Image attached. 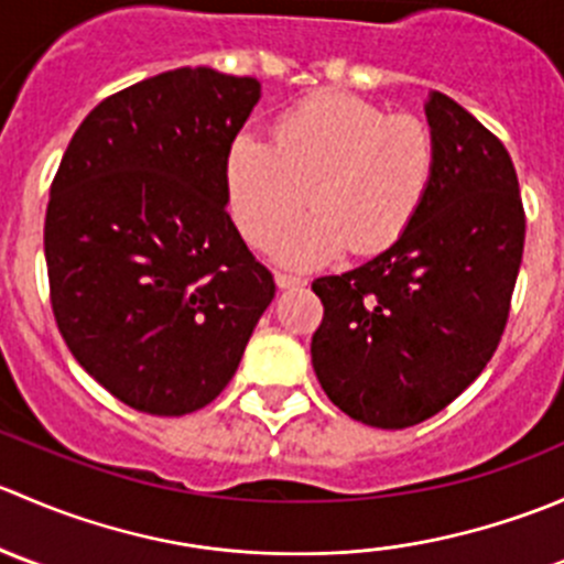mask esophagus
I'll list each match as a JSON object with an SVG mask.
<instances>
[{
    "mask_svg": "<svg viewBox=\"0 0 564 564\" xmlns=\"http://www.w3.org/2000/svg\"><path fill=\"white\" fill-rule=\"evenodd\" d=\"M275 283L278 289H294V286H303V278L297 275H286V272H275Z\"/></svg>",
    "mask_w": 564,
    "mask_h": 564,
    "instance_id": "obj_1",
    "label": "esophagus"
}]
</instances>
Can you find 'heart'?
Returning <instances> with one entry per match:
<instances>
[{
  "instance_id": "obj_1",
  "label": "heart",
  "mask_w": 564,
  "mask_h": 564,
  "mask_svg": "<svg viewBox=\"0 0 564 564\" xmlns=\"http://www.w3.org/2000/svg\"><path fill=\"white\" fill-rule=\"evenodd\" d=\"M436 144L414 117H390L357 95L327 93L289 108L275 141L242 133L226 155L231 218L250 246L278 240L275 259L314 267L349 248L355 256L388 250L406 235L434 182Z\"/></svg>"
}]
</instances>
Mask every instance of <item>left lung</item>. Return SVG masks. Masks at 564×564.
Wrapping results in <instances>:
<instances>
[{
	"mask_svg": "<svg viewBox=\"0 0 564 564\" xmlns=\"http://www.w3.org/2000/svg\"><path fill=\"white\" fill-rule=\"evenodd\" d=\"M434 182L406 235L314 281L322 390L351 420L409 429L469 388L497 351L524 253L519 176L502 141L442 93L425 100Z\"/></svg>",
	"mask_w": 564,
	"mask_h": 564,
	"instance_id": "left-lung-1",
	"label": "left lung"
}]
</instances>
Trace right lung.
Segmentation results:
<instances>
[{
    "instance_id": "right-lung-1",
    "label": "right lung",
    "mask_w": 564,
    "mask_h": 564,
    "mask_svg": "<svg viewBox=\"0 0 564 564\" xmlns=\"http://www.w3.org/2000/svg\"><path fill=\"white\" fill-rule=\"evenodd\" d=\"M256 78L176 67L95 106L45 213L56 324L128 406L182 417L224 392L275 297L226 213V155Z\"/></svg>"
}]
</instances>
